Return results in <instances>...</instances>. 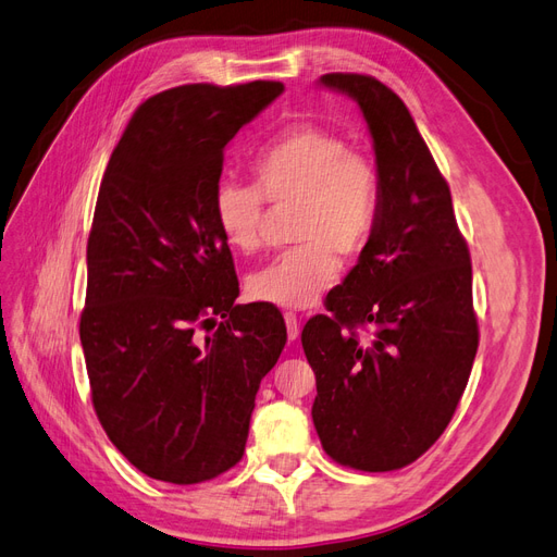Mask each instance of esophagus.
Returning <instances> with one entry per match:
<instances>
[{"mask_svg": "<svg viewBox=\"0 0 557 557\" xmlns=\"http://www.w3.org/2000/svg\"><path fill=\"white\" fill-rule=\"evenodd\" d=\"M283 318H285V327H288V339L295 342L299 336V318L293 311H285Z\"/></svg>", "mask_w": 557, "mask_h": 557, "instance_id": "esophagus-1", "label": "esophagus"}]
</instances>
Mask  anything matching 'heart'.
Returning a JSON list of instances; mask_svg holds the SVG:
<instances>
[{"label":"heart","instance_id":"b5f03b06","mask_svg":"<svg viewBox=\"0 0 557 557\" xmlns=\"http://www.w3.org/2000/svg\"><path fill=\"white\" fill-rule=\"evenodd\" d=\"M250 176L256 185H218L215 225L232 248L252 256L262 248L264 199L295 205L293 239L299 244L250 274L248 293L267 305L311 307L339 276V252L358 258L374 239L383 199L379 166L350 150L339 132L299 123L250 158Z\"/></svg>","mask_w":557,"mask_h":557}]
</instances>
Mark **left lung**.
I'll list each match as a JSON object with an SVG mask.
<instances>
[{
	"mask_svg": "<svg viewBox=\"0 0 557 557\" xmlns=\"http://www.w3.org/2000/svg\"><path fill=\"white\" fill-rule=\"evenodd\" d=\"M360 104L383 183L372 244L325 297L301 346L315 372L313 425L334 462L393 471L448 428L479 348L469 248L448 183L401 99L367 74H325ZM373 334L360 341L357 330Z\"/></svg>",
	"mask_w": 557,
	"mask_h": 557,
	"instance_id": "obj_1",
	"label": "left lung"
}]
</instances>
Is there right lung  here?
<instances>
[{
    "mask_svg": "<svg viewBox=\"0 0 557 557\" xmlns=\"http://www.w3.org/2000/svg\"><path fill=\"white\" fill-rule=\"evenodd\" d=\"M281 92L252 81L153 95L99 185L78 332L99 423L150 479L193 485L242 460L260 381L288 339L276 307L234 305L213 218L223 148Z\"/></svg>",
    "mask_w": 557,
    "mask_h": 557,
    "instance_id": "1",
    "label": "right lung"
}]
</instances>
